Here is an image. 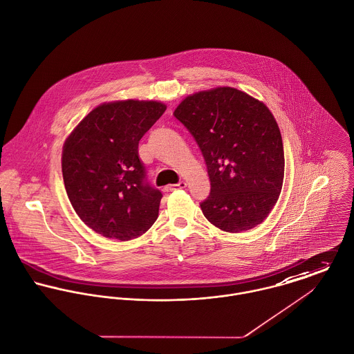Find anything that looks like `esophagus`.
<instances>
[{
  "label": "esophagus",
  "instance_id": "34e87169",
  "mask_svg": "<svg viewBox=\"0 0 354 354\" xmlns=\"http://www.w3.org/2000/svg\"><path fill=\"white\" fill-rule=\"evenodd\" d=\"M185 187H187V183H185V181H180V183H177V184L170 185V189H171V191H174V189H184Z\"/></svg>",
  "mask_w": 354,
  "mask_h": 354
}]
</instances>
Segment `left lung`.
I'll list each match as a JSON object with an SVG mask.
<instances>
[{
    "instance_id": "1",
    "label": "left lung",
    "mask_w": 354,
    "mask_h": 354,
    "mask_svg": "<svg viewBox=\"0 0 354 354\" xmlns=\"http://www.w3.org/2000/svg\"><path fill=\"white\" fill-rule=\"evenodd\" d=\"M207 165L204 216L229 233L261 223L279 198L285 155L278 124L263 102L218 87L187 97L174 110Z\"/></svg>"
}]
</instances>
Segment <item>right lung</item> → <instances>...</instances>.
<instances>
[{"label": "right lung", "mask_w": 354, "mask_h": 354, "mask_svg": "<svg viewBox=\"0 0 354 354\" xmlns=\"http://www.w3.org/2000/svg\"><path fill=\"white\" fill-rule=\"evenodd\" d=\"M165 110L155 101L103 103L64 145L66 195L80 219L103 237L136 239L158 218L162 192L150 185L138 149Z\"/></svg>", "instance_id": "obj_1"}]
</instances>
